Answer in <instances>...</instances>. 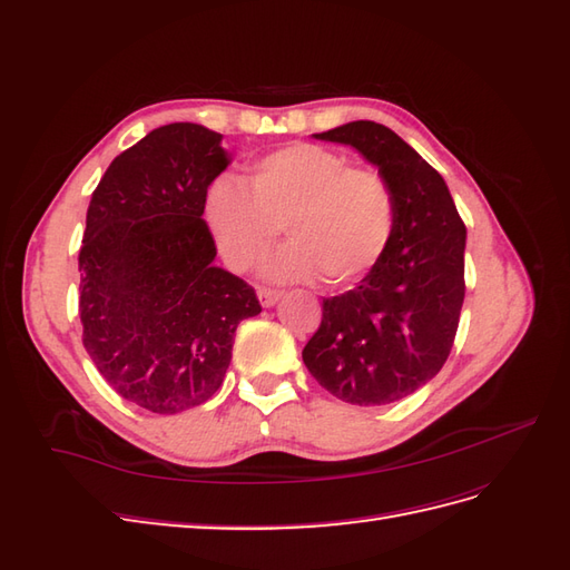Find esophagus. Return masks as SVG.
Masks as SVG:
<instances>
[{
	"label": "esophagus",
	"instance_id": "obj_1",
	"mask_svg": "<svg viewBox=\"0 0 570 570\" xmlns=\"http://www.w3.org/2000/svg\"><path fill=\"white\" fill-rule=\"evenodd\" d=\"M256 295H258V302H262V306L268 308V306L278 304V299L283 297V292L281 289H271V287H258Z\"/></svg>",
	"mask_w": 570,
	"mask_h": 570
}]
</instances>
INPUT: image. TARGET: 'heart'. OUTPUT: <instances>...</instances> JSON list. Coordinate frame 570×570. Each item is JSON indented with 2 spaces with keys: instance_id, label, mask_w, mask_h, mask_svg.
<instances>
[{
  "instance_id": "1",
  "label": "heart",
  "mask_w": 570,
  "mask_h": 570,
  "mask_svg": "<svg viewBox=\"0 0 570 570\" xmlns=\"http://www.w3.org/2000/svg\"><path fill=\"white\" fill-rule=\"evenodd\" d=\"M249 189L218 178L206 189L204 216L214 243L233 271H247L278 239L266 273L278 281L325 278L344 285L366 275L390 245L394 195L373 168L347 166L316 145H289L254 164Z\"/></svg>"
}]
</instances>
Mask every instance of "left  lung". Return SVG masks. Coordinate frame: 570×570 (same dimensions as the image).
Instances as JSON below:
<instances>
[{
	"mask_svg": "<svg viewBox=\"0 0 570 570\" xmlns=\"http://www.w3.org/2000/svg\"><path fill=\"white\" fill-rule=\"evenodd\" d=\"M354 147L394 195L385 254L354 289L323 299V318L302 352L318 385L356 406L400 402L440 373L463 304L465 226L450 187L400 135L352 120L314 135Z\"/></svg>",
	"mask_w": 570,
	"mask_h": 570,
	"instance_id": "left-lung-1",
	"label": "left lung"
}]
</instances>
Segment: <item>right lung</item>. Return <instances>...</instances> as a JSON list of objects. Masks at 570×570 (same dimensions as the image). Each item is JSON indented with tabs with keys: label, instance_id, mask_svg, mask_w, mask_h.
<instances>
[{
	"label": "right lung",
	"instance_id": "obj_1",
	"mask_svg": "<svg viewBox=\"0 0 570 570\" xmlns=\"http://www.w3.org/2000/svg\"><path fill=\"white\" fill-rule=\"evenodd\" d=\"M223 135L168 124L111 161L80 247L82 344L124 400L154 413L204 404L230 366L254 287L214 266L209 185L228 168Z\"/></svg>",
	"mask_w": 570,
	"mask_h": 570
}]
</instances>
